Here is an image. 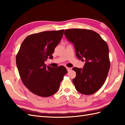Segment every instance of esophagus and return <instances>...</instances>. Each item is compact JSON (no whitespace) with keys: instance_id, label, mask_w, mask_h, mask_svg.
I'll return each mask as SVG.
<instances>
[{"instance_id":"obj_1","label":"esophagus","mask_w":125,"mask_h":125,"mask_svg":"<svg viewBox=\"0 0 125 125\" xmlns=\"http://www.w3.org/2000/svg\"><path fill=\"white\" fill-rule=\"evenodd\" d=\"M67 68V69L68 71H70V70H72V68H69V67H67V68Z\"/></svg>"}]
</instances>
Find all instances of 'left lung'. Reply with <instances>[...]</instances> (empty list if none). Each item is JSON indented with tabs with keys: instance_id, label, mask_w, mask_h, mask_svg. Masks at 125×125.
<instances>
[{
	"instance_id": "1",
	"label": "left lung",
	"mask_w": 125,
	"mask_h": 125,
	"mask_svg": "<svg viewBox=\"0 0 125 125\" xmlns=\"http://www.w3.org/2000/svg\"><path fill=\"white\" fill-rule=\"evenodd\" d=\"M64 35L75 46L76 56L85 59L83 69L73 68L76 73L73 79L76 89L81 94L90 95L104 84L110 68L108 45L95 31L85 29H69Z\"/></svg>"
}]
</instances>
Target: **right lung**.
<instances>
[{
    "label": "right lung",
    "instance_id": "add662e5",
    "mask_svg": "<svg viewBox=\"0 0 125 125\" xmlns=\"http://www.w3.org/2000/svg\"><path fill=\"white\" fill-rule=\"evenodd\" d=\"M64 30L45 31L28 35L16 56V63L22 83L33 94L47 97L56 92L68 73L64 66L46 67L44 62L52 59L55 47L62 39Z\"/></svg>",
    "mask_w": 125,
    "mask_h": 125
}]
</instances>
